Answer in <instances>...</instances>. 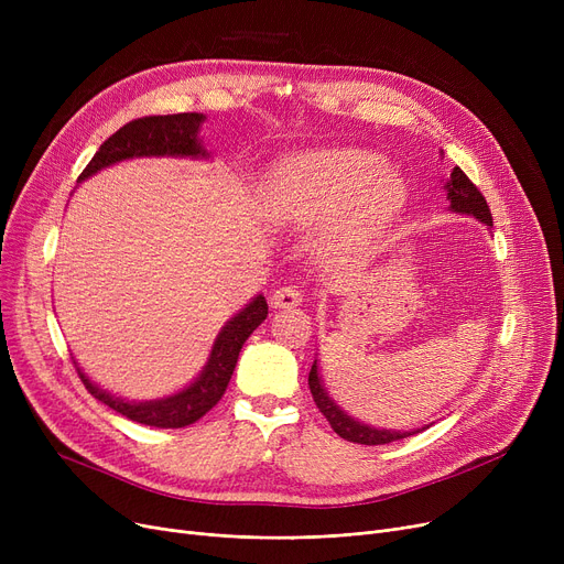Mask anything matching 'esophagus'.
Here are the masks:
<instances>
[{"label": "esophagus", "instance_id": "esophagus-1", "mask_svg": "<svg viewBox=\"0 0 564 564\" xmlns=\"http://www.w3.org/2000/svg\"><path fill=\"white\" fill-rule=\"evenodd\" d=\"M302 300H304V294H302V290L297 285L279 288V290L272 292V297H270L274 308H294V306L302 304Z\"/></svg>", "mask_w": 564, "mask_h": 564}]
</instances>
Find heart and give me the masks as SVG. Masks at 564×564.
<instances>
[{"label": "heart", "instance_id": "1", "mask_svg": "<svg viewBox=\"0 0 564 564\" xmlns=\"http://www.w3.org/2000/svg\"><path fill=\"white\" fill-rule=\"evenodd\" d=\"M409 187L387 158L357 148H332L279 164L262 189V210L290 228L338 217L322 253L359 260L406 207Z\"/></svg>", "mask_w": 564, "mask_h": 564}]
</instances>
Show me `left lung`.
<instances>
[{
    "mask_svg": "<svg viewBox=\"0 0 564 564\" xmlns=\"http://www.w3.org/2000/svg\"><path fill=\"white\" fill-rule=\"evenodd\" d=\"M446 189V198L451 203V213L457 215H468V217H476L478 221H482L485 226H494L491 224V213H489V205L485 200V196L478 192V187L468 181V175L455 166L451 177L443 185ZM308 387L313 393V400L317 404V409L324 413V419L329 421V425L334 427V432L351 443H364V446H383V443H391V441H400L406 438L411 434H419L423 430H427L430 425H425L423 430H409V432H400V430H381V427H372L366 425L361 421H357L345 409H340L324 389L322 377H319V361L315 357L311 372H308Z\"/></svg>",
    "mask_w": 564,
    "mask_h": 564,
    "instance_id": "obj_1",
    "label": "left lung"
}]
</instances>
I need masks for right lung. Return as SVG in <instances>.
Here are the masks:
<instances>
[{"label": "right lung", "instance_id": "obj_1", "mask_svg": "<svg viewBox=\"0 0 564 564\" xmlns=\"http://www.w3.org/2000/svg\"><path fill=\"white\" fill-rule=\"evenodd\" d=\"M205 123V116L196 111L187 113H171V116H145L130 121L118 132H113L94 155V160L86 164L82 171L79 181L96 175L98 171L137 158H189V160H210L213 155L207 153L200 139V126ZM267 317V302L262 294L237 311L217 334L210 357H207L203 370L189 381L185 389L175 391L171 395L158 398V400H126L121 395H113L107 389L98 387L96 381L86 377V372L75 361L77 375L84 381L96 400L107 404L121 416L151 425L162 430H175L185 427L203 419L210 411L221 395L226 393V387L230 381V375L235 370L240 349L247 343V338L260 327L262 319Z\"/></svg>", "mask_w": 564, "mask_h": 564}]
</instances>
